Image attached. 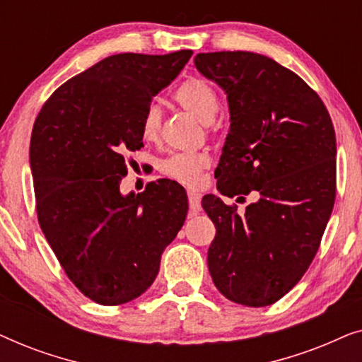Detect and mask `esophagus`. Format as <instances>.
<instances>
[{
    "label": "esophagus",
    "mask_w": 362,
    "mask_h": 362,
    "mask_svg": "<svg viewBox=\"0 0 362 362\" xmlns=\"http://www.w3.org/2000/svg\"><path fill=\"white\" fill-rule=\"evenodd\" d=\"M187 201H189L191 214H197L201 211V194L196 191H187Z\"/></svg>",
    "instance_id": "1"
}]
</instances>
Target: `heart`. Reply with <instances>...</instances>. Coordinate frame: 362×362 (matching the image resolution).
<instances>
[{
    "label": "heart",
    "instance_id": "heart-1",
    "mask_svg": "<svg viewBox=\"0 0 362 362\" xmlns=\"http://www.w3.org/2000/svg\"><path fill=\"white\" fill-rule=\"evenodd\" d=\"M175 100L182 110L191 113L201 123H211L221 108V100L216 88L206 81L191 77L175 90ZM141 135L146 141H156L161 128V110L156 103H150L141 117ZM209 155L197 153H173L161 163V171L168 177L186 186H197L201 173L209 166Z\"/></svg>",
    "mask_w": 362,
    "mask_h": 362
}]
</instances>
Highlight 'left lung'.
I'll return each mask as SVG.
<instances>
[{
    "mask_svg": "<svg viewBox=\"0 0 362 362\" xmlns=\"http://www.w3.org/2000/svg\"><path fill=\"white\" fill-rule=\"evenodd\" d=\"M202 76L227 93L230 130L216 170L224 196L257 201L244 214L221 197L202 207L216 226L207 252L212 281L245 306L279 301L320 249L336 197V136L323 100L274 59L247 51L202 52Z\"/></svg>",
    "mask_w": 362,
    "mask_h": 362,
    "instance_id": "left-lung-1",
    "label": "left lung"
}]
</instances>
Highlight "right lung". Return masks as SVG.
I'll return each mask as SVG.
<instances>
[{
  "mask_svg": "<svg viewBox=\"0 0 362 362\" xmlns=\"http://www.w3.org/2000/svg\"><path fill=\"white\" fill-rule=\"evenodd\" d=\"M192 56L115 54L62 83L34 122L29 161L39 226L69 280L98 305L140 296L187 214L175 181L122 196L141 117Z\"/></svg>",
  "mask_w": 362,
  "mask_h": 362,
  "instance_id": "1",
  "label": "right lung"
}]
</instances>
